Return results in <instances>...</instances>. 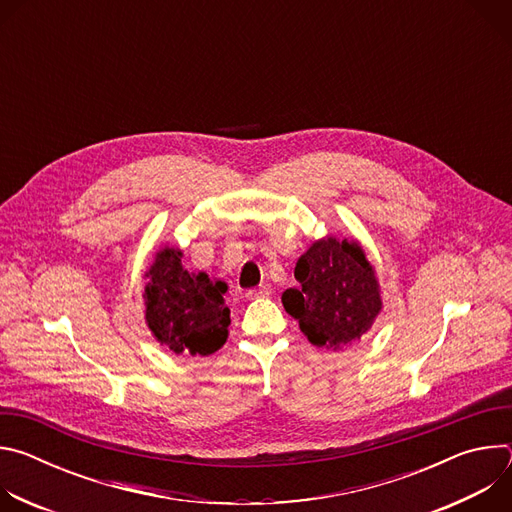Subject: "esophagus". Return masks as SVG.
Returning <instances> with one entry per match:
<instances>
[{
    "label": "esophagus",
    "instance_id": "34e87169",
    "mask_svg": "<svg viewBox=\"0 0 512 512\" xmlns=\"http://www.w3.org/2000/svg\"><path fill=\"white\" fill-rule=\"evenodd\" d=\"M269 294H271V285H267V283H265V285H259V287L249 289L245 296H247L249 300H257V298H267Z\"/></svg>",
    "mask_w": 512,
    "mask_h": 512
}]
</instances>
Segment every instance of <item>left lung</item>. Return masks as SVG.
<instances>
[{
	"instance_id": "left-lung-1",
	"label": "left lung",
	"mask_w": 512,
	"mask_h": 512,
	"mask_svg": "<svg viewBox=\"0 0 512 512\" xmlns=\"http://www.w3.org/2000/svg\"><path fill=\"white\" fill-rule=\"evenodd\" d=\"M294 275L300 287L285 289L281 302L314 346L344 350L371 332L383 312L377 269L352 237L316 239Z\"/></svg>"
}]
</instances>
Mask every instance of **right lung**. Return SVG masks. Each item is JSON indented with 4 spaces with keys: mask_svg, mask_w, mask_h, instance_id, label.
<instances>
[{
    "mask_svg": "<svg viewBox=\"0 0 512 512\" xmlns=\"http://www.w3.org/2000/svg\"><path fill=\"white\" fill-rule=\"evenodd\" d=\"M182 257V249L166 243L145 269V326L174 354L208 356L229 338L231 310L223 298L229 285L204 271H188Z\"/></svg>",
    "mask_w": 512,
    "mask_h": 512,
    "instance_id": "right-lung-1",
    "label": "right lung"
}]
</instances>
